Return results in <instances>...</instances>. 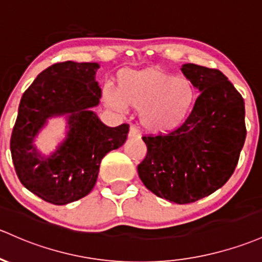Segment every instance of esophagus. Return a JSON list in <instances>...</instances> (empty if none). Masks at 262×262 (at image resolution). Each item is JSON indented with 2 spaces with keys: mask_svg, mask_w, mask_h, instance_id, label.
Wrapping results in <instances>:
<instances>
[{
  "mask_svg": "<svg viewBox=\"0 0 262 262\" xmlns=\"http://www.w3.org/2000/svg\"><path fill=\"white\" fill-rule=\"evenodd\" d=\"M140 137H141L140 131L135 126H131L130 131H128V139H140Z\"/></svg>",
  "mask_w": 262,
  "mask_h": 262,
  "instance_id": "obj_1",
  "label": "esophagus"
}]
</instances>
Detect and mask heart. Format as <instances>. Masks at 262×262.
<instances>
[{"label": "heart", "instance_id": "heart-1", "mask_svg": "<svg viewBox=\"0 0 262 262\" xmlns=\"http://www.w3.org/2000/svg\"><path fill=\"white\" fill-rule=\"evenodd\" d=\"M117 83V90L103 89L106 105L120 112L127 107L139 110L143 127L157 135L179 130L198 101V90L188 78L176 77L159 67L126 70Z\"/></svg>", "mask_w": 262, "mask_h": 262}]
</instances>
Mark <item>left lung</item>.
<instances>
[{"label": "left lung", "mask_w": 262, "mask_h": 262, "mask_svg": "<svg viewBox=\"0 0 262 262\" xmlns=\"http://www.w3.org/2000/svg\"><path fill=\"white\" fill-rule=\"evenodd\" d=\"M182 74L200 92L179 130L143 136L147 154L137 166L146 187L161 199L190 204L224 186L246 139L245 102L221 71L185 63Z\"/></svg>", "instance_id": "left-lung-1"}]
</instances>
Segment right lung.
Here are the masks:
<instances>
[{
    "instance_id": "right-lung-1",
    "label": "right lung",
    "mask_w": 262,
    "mask_h": 262,
    "mask_svg": "<svg viewBox=\"0 0 262 262\" xmlns=\"http://www.w3.org/2000/svg\"><path fill=\"white\" fill-rule=\"evenodd\" d=\"M97 62L55 63L25 91L11 136V155L19 181L53 205L85 198L97 181L101 160L121 147L128 125L108 127L92 107L100 103ZM67 119V137L50 155H42L34 140L50 118Z\"/></svg>"
}]
</instances>
